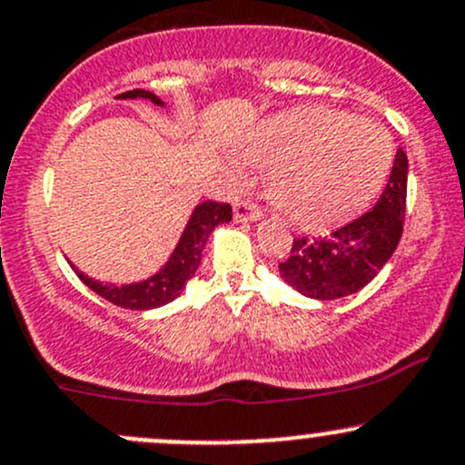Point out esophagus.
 <instances>
[{
    "label": "esophagus",
    "mask_w": 465,
    "mask_h": 465,
    "mask_svg": "<svg viewBox=\"0 0 465 465\" xmlns=\"http://www.w3.org/2000/svg\"><path fill=\"white\" fill-rule=\"evenodd\" d=\"M261 209L256 207V204H252L249 200H238L236 204H233V218L238 220V223H256V220H261Z\"/></svg>",
    "instance_id": "34e87169"
}]
</instances>
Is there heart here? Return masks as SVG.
Here are the masks:
<instances>
[{
    "instance_id": "b5f03b06",
    "label": "heart",
    "mask_w": 465,
    "mask_h": 465,
    "mask_svg": "<svg viewBox=\"0 0 465 465\" xmlns=\"http://www.w3.org/2000/svg\"><path fill=\"white\" fill-rule=\"evenodd\" d=\"M245 158L270 167L273 203L296 224L316 229L351 216L379 193L394 146L379 122L302 106L262 122L245 144Z\"/></svg>"
}]
</instances>
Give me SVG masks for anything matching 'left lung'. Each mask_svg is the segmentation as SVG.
Wrapping results in <instances>:
<instances>
[{"instance_id": "obj_1", "label": "left lung", "mask_w": 465, "mask_h": 465, "mask_svg": "<svg viewBox=\"0 0 465 465\" xmlns=\"http://www.w3.org/2000/svg\"><path fill=\"white\" fill-rule=\"evenodd\" d=\"M405 195L408 155L399 149L388 184L374 207L325 238H296L292 256L278 265L282 281L316 301H336L363 290L383 270L399 245Z\"/></svg>"}]
</instances>
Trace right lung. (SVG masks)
<instances>
[{"instance_id": "obj_1", "label": "right lung", "mask_w": 465, "mask_h": 465, "mask_svg": "<svg viewBox=\"0 0 465 465\" xmlns=\"http://www.w3.org/2000/svg\"><path fill=\"white\" fill-rule=\"evenodd\" d=\"M117 100H149L153 104L164 106V102L155 93L144 89L122 93V95H117ZM229 220H232V207L229 204L213 203V200L195 204L192 216H189L187 224H184L183 233H180V241L175 242L173 252L167 258V262L153 276L144 278V281L115 285V282H102L86 276L73 262L71 267L89 290L95 292L97 296L106 298L109 302H114V305L140 312L155 310V307L167 305V302L175 301V298L183 294L187 282L192 281V276L198 272L200 262H203V249L207 245L212 232L218 224L229 223Z\"/></svg>"}]
</instances>
